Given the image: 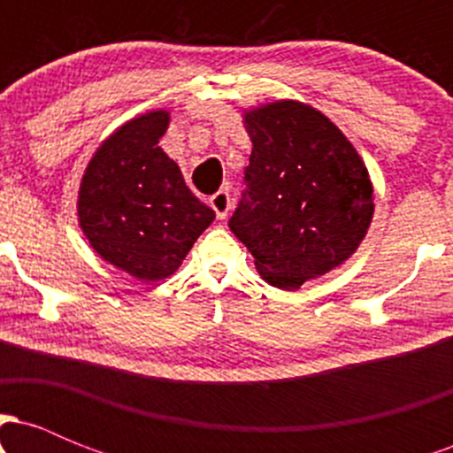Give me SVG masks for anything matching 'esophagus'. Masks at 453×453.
<instances>
[{"instance_id": "esophagus-1", "label": "esophagus", "mask_w": 453, "mask_h": 453, "mask_svg": "<svg viewBox=\"0 0 453 453\" xmlns=\"http://www.w3.org/2000/svg\"><path fill=\"white\" fill-rule=\"evenodd\" d=\"M211 206H212V211H215L217 219H226L227 211H230V206H232L230 194H227L226 189L217 191V194L211 197Z\"/></svg>"}]
</instances>
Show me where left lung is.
I'll return each instance as SVG.
<instances>
[{"label":"left lung","mask_w":453,"mask_h":453,"mask_svg":"<svg viewBox=\"0 0 453 453\" xmlns=\"http://www.w3.org/2000/svg\"><path fill=\"white\" fill-rule=\"evenodd\" d=\"M247 196L227 226L266 283L298 289L349 259L371 227L366 165L324 112L296 100L244 111Z\"/></svg>","instance_id":"1"}]
</instances>
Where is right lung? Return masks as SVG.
I'll list each match as a JSON object with an SVG mask.
<instances>
[{
    "label": "right lung",
    "mask_w": 453,
    "mask_h": 453,
    "mask_svg": "<svg viewBox=\"0 0 453 453\" xmlns=\"http://www.w3.org/2000/svg\"><path fill=\"white\" fill-rule=\"evenodd\" d=\"M168 123V111H150L114 129L78 189V223L93 251L138 280L174 274L215 219L159 147Z\"/></svg>",
    "instance_id": "obj_1"
}]
</instances>
